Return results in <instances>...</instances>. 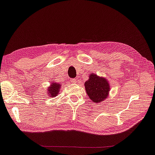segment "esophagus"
Returning a JSON list of instances; mask_svg holds the SVG:
<instances>
[{
	"instance_id": "34e87169",
	"label": "esophagus",
	"mask_w": 155,
	"mask_h": 155,
	"mask_svg": "<svg viewBox=\"0 0 155 155\" xmlns=\"http://www.w3.org/2000/svg\"><path fill=\"white\" fill-rule=\"evenodd\" d=\"M77 79H76V78H71V82L72 83H77Z\"/></svg>"
}]
</instances>
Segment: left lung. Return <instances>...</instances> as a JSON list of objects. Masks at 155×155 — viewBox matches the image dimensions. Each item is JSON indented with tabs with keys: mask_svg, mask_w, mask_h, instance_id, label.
Segmentation results:
<instances>
[{
	"mask_svg": "<svg viewBox=\"0 0 155 155\" xmlns=\"http://www.w3.org/2000/svg\"><path fill=\"white\" fill-rule=\"evenodd\" d=\"M84 87L88 96L94 103H101L108 97L110 85L108 81L104 77L91 73L89 79L84 83Z\"/></svg>",
	"mask_w": 155,
	"mask_h": 155,
	"instance_id": "left-lung-1",
	"label": "left lung"
}]
</instances>
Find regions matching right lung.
I'll return each mask as SVG.
<instances>
[{"label":"right lung","mask_w":155,"mask_h":155,"mask_svg":"<svg viewBox=\"0 0 155 155\" xmlns=\"http://www.w3.org/2000/svg\"><path fill=\"white\" fill-rule=\"evenodd\" d=\"M60 88H61V85L59 83L51 82L50 86L47 89L48 95L51 98L55 97L56 95H58V94L59 93Z\"/></svg>","instance_id":"right-lung-1"}]
</instances>
